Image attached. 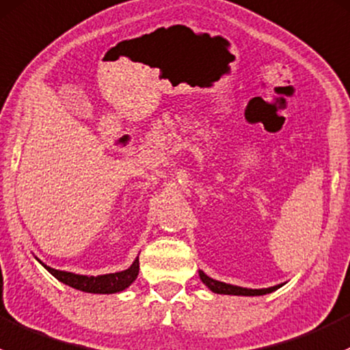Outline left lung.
Returning <instances> with one entry per match:
<instances>
[{"mask_svg":"<svg viewBox=\"0 0 350 350\" xmlns=\"http://www.w3.org/2000/svg\"><path fill=\"white\" fill-rule=\"evenodd\" d=\"M199 276H200L202 283H204L208 290H212L214 293H219V295H243V297H259V295L271 293V291L278 290V288L282 286V284H276V286L253 290V288H243V286H236V284L217 282V280H212L211 276L205 275L204 271H199Z\"/></svg>","mask_w":350,"mask_h":350,"instance_id":"left-lung-1","label":"left lung"}]
</instances>
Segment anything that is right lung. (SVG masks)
Returning a JSON list of instances; mask_svg holds the SVG:
<instances>
[{
	"label": "right lung",
	"instance_id": "obj_1",
	"mask_svg": "<svg viewBox=\"0 0 350 350\" xmlns=\"http://www.w3.org/2000/svg\"><path fill=\"white\" fill-rule=\"evenodd\" d=\"M43 268H45L50 275L55 276L59 282L66 283V284H68V286L75 288V290L88 291V293L109 295V293H120V291L126 290L129 284L138 278L139 258H136L135 261H133V265L129 266L128 269H124V271L109 273V275H99V276L75 275V273L53 269L46 265H43Z\"/></svg>",
	"mask_w": 350,
	"mask_h": 350
}]
</instances>
